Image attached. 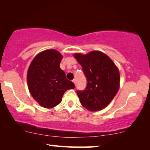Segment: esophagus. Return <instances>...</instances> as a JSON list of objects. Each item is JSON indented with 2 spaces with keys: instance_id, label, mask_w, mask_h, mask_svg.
I'll list each match as a JSON object with an SVG mask.
<instances>
[{
  "instance_id": "34e87169",
  "label": "esophagus",
  "mask_w": 150,
  "mask_h": 150,
  "mask_svg": "<svg viewBox=\"0 0 150 150\" xmlns=\"http://www.w3.org/2000/svg\"><path fill=\"white\" fill-rule=\"evenodd\" d=\"M72 81H73V83H74V85H76V79H74Z\"/></svg>"
}]
</instances>
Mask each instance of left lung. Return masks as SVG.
<instances>
[{
    "mask_svg": "<svg viewBox=\"0 0 150 150\" xmlns=\"http://www.w3.org/2000/svg\"><path fill=\"white\" fill-rule=\"evenodd\" d=\"M74 57L81 65L87 82L85 89L76 91L81 104L91 111L105 108L120 88L117 67L109 57L98 51L85 55L76 53Z\"/></svg>",
    "mask_w": 150,
    "mask_h": 150,
    "instance_id": "obj_1",
    "label": "left lung"
}]
</instances>
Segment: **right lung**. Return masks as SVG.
Here are the masks:
<instances>
[{
  "instance_id": "1",
  "label": "right lung",
  "mask_w": 150,
  "mask_h": 150,
  "mask_svg": "<svg viewBox=\"0 0 150 150\" xmlns=\"http://www.w3.org/2000/svg\"><path fill=\"white\" fill-rule=\"evenodd\" d=\"M62 57L55 50H45L35 57L28 68V89L33 98L44 108L58 105L65 92L75 87L60 68Z\"/></svg>"
}]
</instances>
